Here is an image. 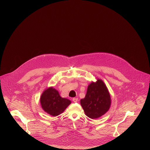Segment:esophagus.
<instances>
[{
    "label": "esophagus",
    "mask_w": 150,
    "mask_h": 150,
    "mask_svg": "<svg viewBox=\"0 0 150 150\" xmlns=\"http://www.w3.org/2000/svg\"><path fill=\"white\" fill-rule=\"evenodd\" d=\"M78 99L77 98H74L72 99V100H73L74 102H78Z\"/></svg>",
    "instance_id": "obj_1"
}]
</instances>
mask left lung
<instances>
[{
  "label": "left lung",
  "mask_w": 150,
  "mask_h": 150,
  "mask_svg": "<svg viewBox=\"0 0 150 150\" xmlns=\"http://www.w3.org/2000/svg\"><path fill=\"white\" fill-rule=\"evenodd\" d=\"M111 102L107 86L100 79L88 86L85 98L80 100L86 115L92 119H97L107 112Z\"/></svg>",
  "instance_id": "1"
}]
</instances>
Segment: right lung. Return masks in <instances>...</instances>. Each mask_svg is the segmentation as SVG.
Returning <instances> with one entry per match:
<instances>
[{
    "label": "right lung",
    "instance_id": "add662e5",
    "mask_svg": "<svg viewBox=\"0 0 150 150\" xmlns=\"http://www.w3.org/2000/svg\"><path fill=\"white\" fill-rule=\"evenodd\" d=\"M40 103L45 112L53 116H56L64 111L71 103V100L61 97L56 89L50 87L42 93Z\"/></svg>",
    "mask_w": 150,
    "mask_h": 150
}]
</instances>
